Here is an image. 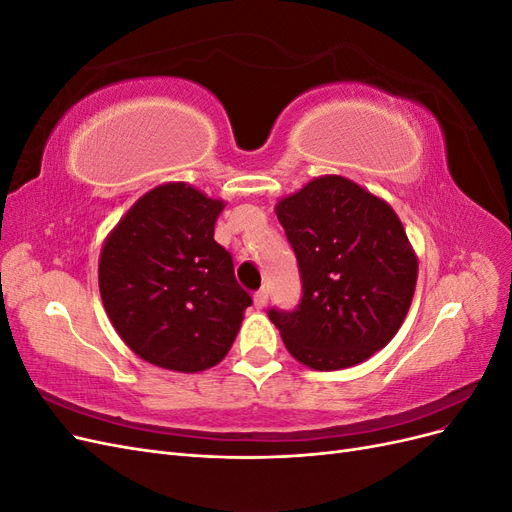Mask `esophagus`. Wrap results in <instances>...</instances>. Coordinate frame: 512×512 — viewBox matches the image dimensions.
I'll list each match as a JSON object with an SVG mask.
<instances>
[{"label": "esophagus", "instance_id": "34e87169", "mask_svg": "<svg viewBox=\"0 0 512 512\" xmlns=\"http://www.w3.org/2000/svg\"><path fill=\"white\" fill-rule=\"evenodd\" d=\"M267 301H269V290H267L265 286H262V288L254 294V305H256L258 309H262V307L267 305Z\"/></svg>", "mask_w": 512, "mask_h": 512}]
</instances>
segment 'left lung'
<instances>
[{"label":"left lung","instance_id":"1","mask_svg":"<svg viewBox=\"0 0 512 512\" xmlns=\"http://www.w3.org/2000/svg\"><path fill=\"white\" fill-rule=\"evenodd\" d=\"M297 256L301 301L269 309L294 359L318 371L363 363L391 342L416 286V256L395 211L329 175L277 203Z\"/></svg>","mask_w":512,"mask_h":512}]
</instances>
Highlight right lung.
<instances>
[{"label":"right lung","instance_id":"add662e5","mask_svg":"<svg viewBox=\"0 0 512 512\" xmlns=\"http://www.w3.org/2000/svg\"><path fill=\"white\" fill-rule=\"evenodd\" d=\"M222 209L192 185L166 183L138 200L102 247L106 314L151 365L194 374L220 363L252 305L230 252L213 239Z\"/></svg>","mask_w":512,"mask_h":512}]
</instances>
